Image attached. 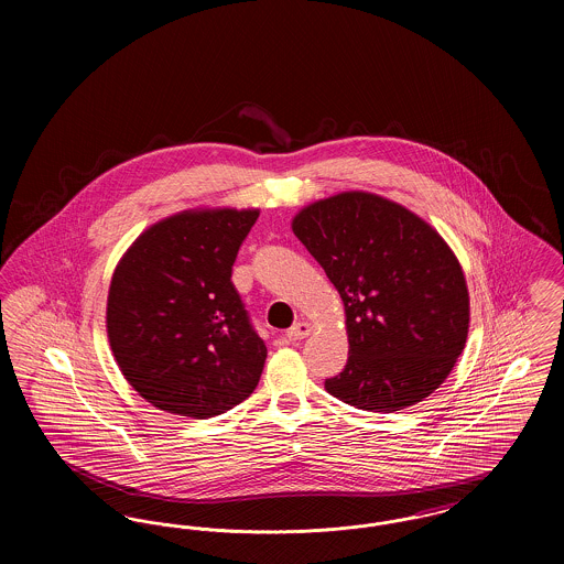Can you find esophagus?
I'll list each match as a JSON object with an SVG mask.
<instances>
[{"mask_svg":"<svg viewBox=\"0 0 564 564\" xmlns=\"http://www.w3.org/2000/svg\"><path fill=\"white\" fill-rule=\"evenodd\" d=\"M311 334V323L306 322H297L285 332V336L290 338V340H302V338H306Z\"/></svg>","mask_w":564,"mask_h":564,"instance_id":"1","label":"esophagus"}]
</instances>
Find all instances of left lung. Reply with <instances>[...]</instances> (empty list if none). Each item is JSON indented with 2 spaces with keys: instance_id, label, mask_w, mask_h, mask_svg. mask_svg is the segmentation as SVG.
Returning a JSON list of instances; mask_svg holds the SVG:
<instances>
[{
  "instance_id": "obj_1",
  "label": "left lung",
  "mask_w": 564,
  "mask_h": 564,
  "mask_svg": "<svg viewBox=\"0 0 564 564\" xmlns=\"http://www.w3.org/2000/svg\"><path fill=\"white\" fill-rule=\"evenodd\" d=\"M292 228L345 302L349 359L325 378L327 393L370 412L425 400L455 368L469 327L451 247L421 217L368 192L308 205Z\"/></svg>"
}]
</instances>
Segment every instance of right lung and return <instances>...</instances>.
Listing matches in <instances>:
<instances>
[{"mask_svg": "<svg viewBox=\"0 0 564 564\" xmlns=\"http://www.w3.org/2000/svg\"><path fill=\"white\" fill-rule=\"evenodd\" d=\"M258 215H173L120 260L109 285V345L124 378L152 405L209 419L258 387L267 345L230 279Z\"/></svg>", "mask_w": 564, "mask_h": 564, "instance_id": "obj_1", "label": "right lung"}]
</instances>
